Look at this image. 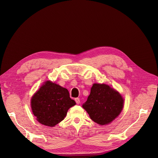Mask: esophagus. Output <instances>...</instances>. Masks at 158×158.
Returning <instances> with one entry per match:
<instances>
[{"instance_id": "1", "label": "esophagus", "mask_w": 158, "mask_h": 158, "mask_svg": "<svg viewBox=\"0 0 158 158\" xmlns=\"http://www.w3.org/2000/svg\"><path fill=\"white\" fill-rule=\"evenodd\" d=\"M74 100H75V102H76V103L77 104H79L80 103V98H76L74 99Z\"/></svg>"}]
</instances>
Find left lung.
I'll return each instance as SVG.
<instances>
[{"instance_id":"obj_1","label":"left lung","mask_w":158,"mask_h":158,"mask_svg":"<svg viewBox=\"0 0 158 158\" xmlns=\"http://www.w3.org/2000/svg\"><path fill=\"white\" fill-rule=\"evenodd\" d=\"M82 107L93 121L103 125L113 121L120 114L123 107V99L109 85L94 84Z\"/></svg>"}]
</instances>
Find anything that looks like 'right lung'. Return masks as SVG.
Listing matches in <instances>:
<instances>
[{
    "instance_id": "1",
    "label": "right lung",
    "mask_w": 158,
    "mask_h": 158,
    "mask_svg": "<svg viewBox=\"0 0 158 158\" xmlns=\"http://www.w3.org/2000/svg\"><path fill=\"white\" fill-rule=\"evenodd\" d=\"M31 105L37 121L54 127L62 121L76 102L71 98L67 89L48 81L32 97Z\"/></svg>"
}]
</instances>
